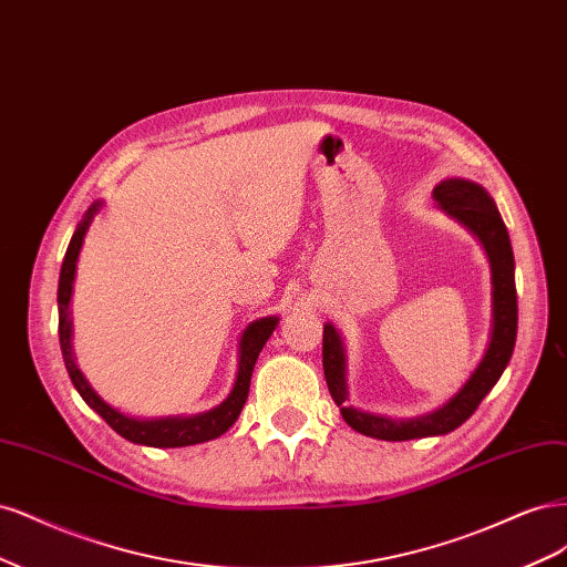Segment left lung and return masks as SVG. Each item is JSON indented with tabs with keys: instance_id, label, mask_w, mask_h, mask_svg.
<instances>
[{
	"instance_id": "obj_1",
	"label": "left lung",
	"mask_w": 567,
	"mask_h": 567,
	"mask_svg": "<svg viewBox=\"0 0 567 567\" xmlns=\"http://www.w3.org/2000/svg\"><path fill=\"white\" fill-rule=\"evenodd\" d=\"M433 199L443 212L454 216L481 237L492 266V337L485 358L464 383V389L450 398L441 410L416 419H389L370 412H360L346 405V360L343 346L332 324L322 330V370L334 403L341 408L346 424L362 435L379 441H412V437L443 435L462 426L478 410L481 400L499 381L511 360L518 332V299L514 280V249L502 216L492 199L478 184L464 178H447L433 188Z\"/></svg>"
}]
</instances>
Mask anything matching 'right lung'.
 Instances as JSON below:
<instances>
[{
    "instance_id": "add662e5",
    "label": "right lung",
    "mask_w": 567,
    "mask_h": 567,
    "mask_svg": "<svg viewBox=\"0 0 567 567\" xmlns=\"http://www.w3.org/2000/svg\"><path fill=\"white\" fill-rule=\"evenodd\" d=\"M101 203H94L89 207L86 216L80 221L75 235L68 245L65 259L61 266V278H59V337H61V351H63V360H65V370L75 383L78 393L84 398V403L96 410L105 424L111 426L113 431H117L122 437L138 445H148V447H186V445H197V443H207L214 441L221 433H226L235 419L240 416L245 400L249 395V381H251V372L254 364H257V358L261 353V349L266 346L268 337L272 334L278 324V318H261L257 322H251L240 341V368H237V379L235 386L230 391V395L224 400L221 405L197 414V416H169V419H132L124 416L117 410H113L111 405H105L103 400L91 391V386L86 383V379L82 377V372L78 370L75 360H72V349H70V318H68V306H70V295H72V280H75V264H78V254L84 240V233L91 224V216L99 212Z\"/></svg>"
}]
</instances>
